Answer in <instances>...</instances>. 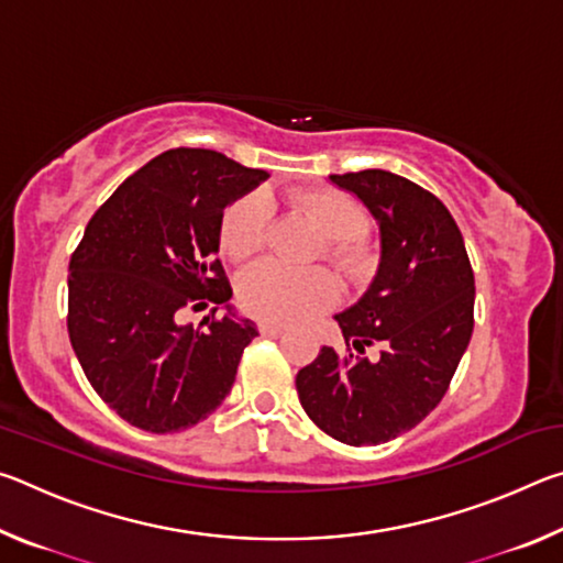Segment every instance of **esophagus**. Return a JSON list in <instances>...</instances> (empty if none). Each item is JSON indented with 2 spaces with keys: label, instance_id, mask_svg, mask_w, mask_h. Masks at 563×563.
I'll return each mask as SVG.
<instances>
[{
  "label": "esophagus",
  "instance_id": "esophagus-1",
  "mask_svg": "<svg viewBox=\"0 0 563 563\" xmlns=\"http://www.w3.org/2000/svg\"><path fill=\"white\" fill-rule=\"evenodd\" d=\"M258 330H261V335H263V338H280L283 332H285V328H280V325H273V322H261Z\"/></svg>",
  "mask_w": 563,
  "mask_h": 563
}]
</instances>
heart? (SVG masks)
<instances>
[{
    "mask_svg": "<svg viewBox=\"0 0 563 563\" xmlns=\"http://www.w3.org/2000/svg\"><path fill=\"white\" fill-rule=\"evenodd\" d=\"M290 203L310 218V223L328 238V255L350 275L369 271V251L360 241L365 213L347 194L335 188L295 190ZM271 228V198L255 190L228 208L221 223V245L233 261L258 253ZM238 295L255 318L295 325L320 316L338 300V283L328 271H290L275 261L247 268L238 285Z\"/></svg>",
    "mask_w": 563,
    "mask_h": 563,
    "instance_id": "obj_1",
    "label": "heart"
}]
</instances>
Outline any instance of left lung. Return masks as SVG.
Instances as JSON below:
<instances>
[{"instance_id": "8db88e82", "label": "left lung", "mask_w": 563, "mask_h": 563, "mask_svg": "<svg viewBox=\"0 0 563 563\" xmlns=\"http://www.w3.org/2000/svg\"><path fill=\"white\" fill-rule=\"evenodd\" d=\"M379 228V263L362 298L338 312L345 342L377 360L322 347L295 387L322 432L352 446L395 440L432 412L474 328V273L440 198L383 168L330 176Z\"/></svg>"}]
</instances>
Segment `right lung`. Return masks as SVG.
I'll list each match as a JSON object with an SVG mask.
<instances>
[{
    "label": "right lung",
    "instance_id": "obj_1",
    "mask_svg": "<svg viewBox=\"0 0 563 563\" xmlns=\"http://www.w3.org/2000/svg\"><path fill=\"white\" fill-rule=\"evenodd\" d=\"M265 178L218 151L170 148L123 180L84 231L69 263V340L97 395L139 430H188L231 393L258 328L238 316L213 255L225 208ZM206 301L224 318L179 325L180 311Z\"/></svg>",
    "mask_w": 563,
    "mask_h": 563
}]
</instances>
